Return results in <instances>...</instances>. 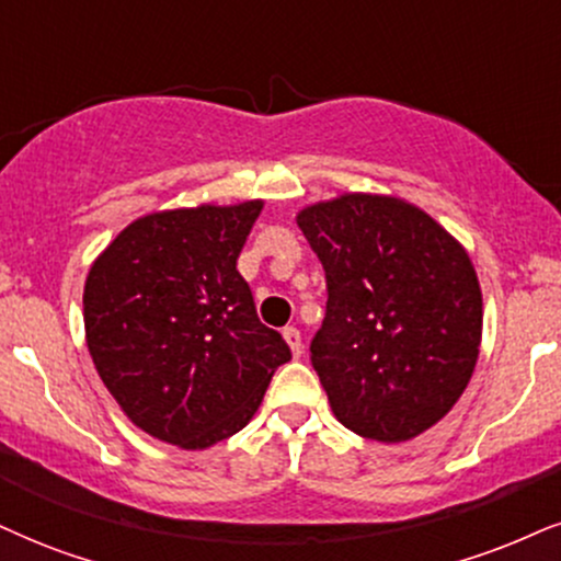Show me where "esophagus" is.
Masks as SVG:
<instances>
[{
    "label": "esophagus",
    "mask_w": 561,
    "mask_h": 561,
    "mask_svg": "<svg viewBox=\"0 0 561 561\" xmlns=\"http://www.w3.org/2000/svg\"><path fill=\"white\" fill-rule=\"evenodd\" d=\"M283 337H286V343L291 345V354L299 358L304 354V341H301V333L296 328H283Z\"/></svg>",
    "instance_id": "1"
}]
</instances>
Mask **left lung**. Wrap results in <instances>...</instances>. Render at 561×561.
Wrapping results in <instances>:
<instances>
[{
    "label": "left lung",
    "instance_id": "left-lung-1",
    "mask_svg": "<svg viewBox=\"0 0 561 561\" xmlns=\"http://www.w3.org/2000/svg\"><path fill=\"white\" fill-rule=\"evenodd\" d=\"M328 307L312 366L335 419L405 442L458 403L481 345V288L466 249L398 197L343 195L299 213Z\"/></svg>",
    "mask_w": 561,
    "mask_h": 561
}]
</instances>
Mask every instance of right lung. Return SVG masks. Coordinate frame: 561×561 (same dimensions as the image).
Wrapping results in <instances>:
<instances>
[{"label":"right lung","mask_w":561,"mask_h":561,"mask_svg":"<svg viewBox=\"0 0 561 561\" xmlns=\"http://www.w3.org/2000/svg\"><path fill=\"white\" fill-rule=\"evenodd\" d=\"M262 210H165L129 224L90 267L88 351L108 392L150 437L184 449L228 439L291 358L265 328L237 260Z\"/></svg>","instance_id":"1"}]
</instances>
